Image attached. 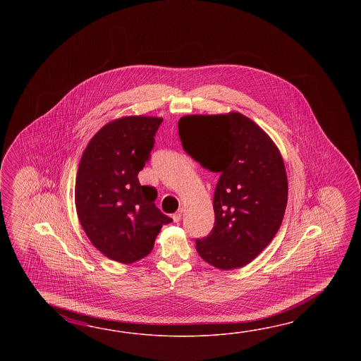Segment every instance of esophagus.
Here are the masks:
<instances>
[{"mask_svg":"<svg viewBox=\"0 0 361 361\" xmlns=\"http://www.w3.org/2000/svg\"><path fill=\"white\" fill-rule=\"evenodd\" d=\"M183 207H180L176 214H173V221L176 223L179 222V221H180V218H182V215H183Z\"/></svg>","mask_w":361,"mask_h":361,"instance_id":"obj_1","label":"esophagus"}]
</instances>
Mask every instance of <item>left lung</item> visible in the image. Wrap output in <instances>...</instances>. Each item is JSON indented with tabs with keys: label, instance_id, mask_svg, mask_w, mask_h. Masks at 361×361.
<instances>
[{
	"label": "left lung",
	"instance_id": "1",
	"mask_svg": "<svg viewBox=\"0 0 361 361\" xmlns=\"http://www.w3.org/2000/svg\"><path fill=\"white\" fill-rule=\"evenodd\" d=\"M178 130L184 151L221 174L213 200L214 228L196 240V250L215 269L244 267L283 222L288 204L283 156L269 134L240 112L183 116Z\"/></svg>",
	"mask_w": 361,
	"mask_h": 361
}]
</instances>
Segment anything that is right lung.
Masks as SVG:
<instances>
[{"label": "right lung", "mask_w": 361, "mask_h": 361, "mask_svg": "<svg viewBox=\"0 0 361 361\" xmlns=\"http://www.w3.org/2000/svg\"><path fill=\"white\" fill-rule=\"evenodd\" d=\"M161 117L125 116L106 123L85 148L75 204L86 236L112 261L130 264L154 249L171 218L154 205L157 191L140 185Z\"/></svg>", "instance_id": "add662e5"}]
</instances>
